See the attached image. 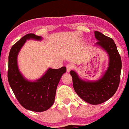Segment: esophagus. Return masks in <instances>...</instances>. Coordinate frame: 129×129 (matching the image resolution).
<instances>
[{"label":"esophagus","mask_w":129,"mask_h":129,"mask_svg":"<svg viewBox=\"0 0 129 129\" xmlns=\"http://www.w3.org/2000/svg\"><path fill=\"white\" fill-rule=\"evenodd\" d=\"M72 68H73L72 64H68L67 65V72H70V71L72 69Z\"/></svg>","instance_id":"34e87169"}]
</instances>
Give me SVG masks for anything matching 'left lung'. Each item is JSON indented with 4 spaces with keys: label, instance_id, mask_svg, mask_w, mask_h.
Here are the masks:
<instances>
[{
    "label": "left lung",
    "instance_id": "8db88e82",
    "mask_svg": "<svg viewBox=\"0 0 129 129\" xmlns=\"http://www.w3.org/2000/svg\"><path fill=\"white\" fill-rule=\"evenodd\" d=\"M100 46L109 55V67L101 78L94 81L83 80L74 70L70 72L75 92L82 100L91 105H99L114 95L120 81L121 59L113 39L100 31H94Z\"/></svg>",
    "mask_w": 129,
    "mask_h": 129
}]
</instances>
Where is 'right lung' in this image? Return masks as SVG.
Listing matches in <instances>:
<instances>
[{
    "label": "right lung",
    "mask_w": 129,
    "mask_h": 129,
    "mask_svg": "<svg viewBox=\"0 0 129 129\" xmlns=\"http://www.w3.org/2000/svg\"><path fill=\"white\" fill-rule=\"evenodd\" d=\"M28 39L41 41L42 37L28 34L11 47L8 57V79L16 98L24 109L34 112H43L53 105L57 86L62 75L67 72V68L65 67L59 69L50 68L45 74L37 80H27L19 71L17 56L21 48Z\"/></svg>",
    "instance_id": "right-lung-1"
}]
</instances>
